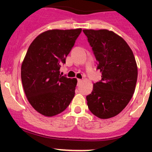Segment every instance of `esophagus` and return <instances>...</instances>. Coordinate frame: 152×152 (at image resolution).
Here are the masks:
<instances>
[{
	"label": "esophagus",
	"instance_id": "esophagus-1",
	"mask_svg": "<svg viewBox=\"0 0 152 152\" xmlns=\"http://www.w3.org/2000/svg\"><path fill=\"white\" fill-rule=\"evenodd\" d=\"M81 82H82V80H81V79H77V83H78V84H80V83Z\"/></svg>",
	"mask_w": 152,
	"mask_h": 152
}]
</instances>
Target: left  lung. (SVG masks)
<instances>
[{
	"label": "left lung",
	"mask_w": 152,
	"mask_h": 152,
	"mask_svg": "<svg viewBox=\"0 0 152 152\" xmlns=\"http://www.w3.org/2000/svg\"><path fill=\"white\" fill-rule=\"evenodd\" d=\"M92 47L100 81L87 96L90 111L100 119L116 116L127 106L135 92L138 68L133 52L121 36L107 29H83Z\"/></svg>",
	"instance_id": "obj_1"
}]
</instances>
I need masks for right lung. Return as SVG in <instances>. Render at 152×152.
<instances>
[{
	"mask_svg": "<svg viewBox=\"0 0 152 152\" xmlns=\"http://www.w3.org/2000/svg\"><path fill=\"white\" fill-rule=\"evenodd\" d=\"M80 33L81 29L47 30L29 46L21 80L28 101L43 116L61 113L75 96L77 79L61 76L59 70Z\"/></svg>",
	"mask_w": 152,
	"mask_h": 152,
	"instance_id": "add662e5",
	"label": "right lung"
}]
</instances>
